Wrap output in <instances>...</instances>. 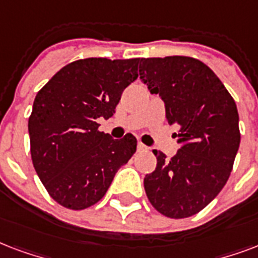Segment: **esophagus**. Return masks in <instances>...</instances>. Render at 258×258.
Instances as JSON below:
<instances>
[{
    "mask_svg": "<svg viewBox=\"0 0 258 258\" xmlns=\"http://www.w3.org/2000/svg\"><path fill=\"white\" fill-rule=\"evenodd\" d=\"M137 151L145 152V151H148V147H147V145H144L143 143H139V144H137Z\"/></svg>",
    "mask_w": 258,
    "mask_h": 258,
    "instance_id": "obj_1",
    "label": "esophagus"
}]
</instances>
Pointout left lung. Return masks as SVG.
<instances>
[{
    "instance_id": "8db88e82",
    "label": "left lung",
    "mask_w": 258,
    "mask_h": 258,
    "mask_svg": "<svg viewBox=\"0 0 258 258\" xmlns=\"http://www.w3.org/2000/svg\"><path fill=\"white\" fill-rule=\"evenodd\" d=\"M140 78L165 103L169 125L179 127L180 148L171 160L153 151L156 169L144 179L151 205L165 217L198 214L225 187L241 133L235 102L205 63L189 56L148 57Z\"/></svg>"
}]
</instances>
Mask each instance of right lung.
Returning <instances> with one entry per match:
<instances>
[{
	"instance_id": "right-lung-1",
	"label": "right lung",
	"mask_w": 258,
	"mask_h": 258,
	"mask_svg": "<svg viewBox=\"0 0 258 258\" xmlns=\"http://www.w3.org/2000/svg\"><path fill=\"white\" fill-rule=\"evenodd\" d=\"M140 57H87L64 66L40 90L28 131L32 163L49 197L70 210H83L105 197L137 140H113L98 131L121 94L139 77Z\"/></svg>"
}]
</instances>
